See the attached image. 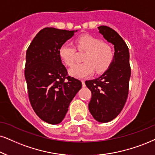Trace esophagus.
Listing matches in <instances>:
<instances>
[{
	"mask_svg": "<svg viewBox=\"0 0 155 155\" xmlns=\"http://www.w3.org/2000/svg\"><path fill=\"white\" fill-rule=\"evenodd\" d=\"M81 83H82V87H86L85 81H84V80H81Z\"/></svg>",
	"mask_w": 155,
	"mask_h": 155,
	"instance_id": "34e87169",
	"label": "esophagus"
}]
</instances>
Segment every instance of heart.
Segmentation results:
<instances>
[{
	"label": "heart",
	"instance_id": "obj_1",
	"mask_svg": "<svg viewBox=\"0 0 155 155\" xmlns=\"http://www.w3.org/2000/svg\"><path fill=\"white\" fill-rule=\"evenodd\" d=\"M76 47L79 52L85 51L84 63L75 64L70 68L69 74L76 78H85L95 71L98 74L107 71L112 64L114 51L108 43L89 34H84L75 41ZM58 55L65 65L71 66L75 63V48L68 43H64L58 49Z\"/></svg>",
	"mask_w": 155,
	"mask_h": 155
}]
</instances>
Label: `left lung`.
<instances>
[{
	"label": "left lung",
	"instance_id": "1",
	"mask_svg": "<svg viewBox=\"0 0 155 155\" xmlns=\"http://www.w3.org/2000/svg\"><path fill=\"white\" fill-rule=\"evenodd\" d=\"M99 33L114 47V56L108 69L97 79L86 81L91 91L90 113L99 122H108L118 116L129 94L131 68L128 46L114 30L106 25L98 27Z\"/></svg>",
	"mask_w": 155,
	"mask_h": 155
}]
</instances>
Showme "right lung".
<instances>
[{"label":"right lung","instance_id":"right-lung-1","mask_svg":"<svg viewBox=\"0 0 155 155\" xmlns=\"http://www.w3.org/2000/svg\"><path fill=\"white\" fill-rule=\"evenodd\" d=\"M74 34V31L44 28L26 51L25 78L29 101L37 116L51 124L61 122L82 87L79 80L68 76L58 55L60 46Z\"/></svg>","mask_w":155,"mask_h":155}]
</instances>
